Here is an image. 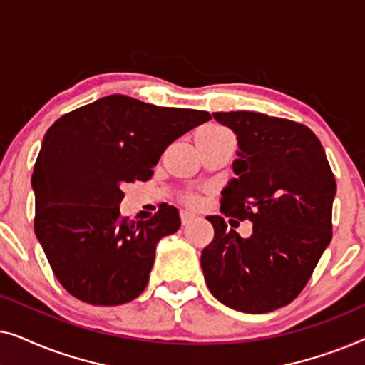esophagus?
<instances>
[{
  "label": "esophagus",
  "instance_id": "obj_1",
  "mask_svg": "<svg viewBox=\"0 0 365 365\" xmlns=\"http://www.w3.org/2000/svg\"><path fill=\"white\" fill-rule=\"evenodd\" d=\"M194 219H196V214L191 212V211H181V224L182 226H186V224L192 222Z\"/></svg>",
  "mask_w": 365,
  "mask_h": 365
}]
</instances>
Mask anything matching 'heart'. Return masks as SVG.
Wrapping results in <instances>:
<instances>
[{"label":"heart","mask_w":365,"mask_h":365,"mask_svg":"<svg viewBox=\"0 0 365 365\" xmlns=\"http://www.w3.org/2000/svg\"><path fill=\"white\" fill-rule=\"evenodd\" d=\"M227 131L224 128H219V126H206L202 128L201 131H199L197 134L199 136H207V138H214V136H221V134H226ZM184 201H186L187 204H196L197 202V196L196 194H186L184 196Z\"/></svg>","instance_id":"b5f03b06"}]
</instances>
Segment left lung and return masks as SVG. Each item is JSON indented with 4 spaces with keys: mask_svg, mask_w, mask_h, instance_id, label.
Listing matches in <instances>:
<instances>
[{
    "mask_svg": "<svg viewBox=\"0 0 365 365\" xmlns=\"http://www.w3.org/2000/svg\"><path fill=\"white\" fill-rule=\"evenodd\" d=\"M212 116L237 136L239 159L221 192L224 216H207L214 239L201 254L204 279L224 306L276 311L301 294L331 242L336 179L304 124L252 111ZM224 217L251 220L253 234L241 238Z\"/></svg>",
    "mask_w": 365,
    "mask_h": 365,
    "instance_id": "8db88e82",
    "label": "left lung"
}]
</instances>
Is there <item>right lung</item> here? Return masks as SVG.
Here are the masks:
<instances>
[{
    "instance_id": "obj_1",
    "label": "right lung",
    "mask_w": 365,
    "mask_h": 365,
    "mask_svg": "<svg viewBox=\"0 0 365 365\" xmlns=\"http://www.w3.org/2000/svg\"><path fill=\"white\" fill-rule=\"evenodd\" d=\"M211 119L111 94L64 114L34 163V232L54 276L79 301L119 306L148 286L159 239L181 226L161 204L148 221L121 217L128 182L148 181L169 144Z\"/></svg>"
}]
</instances>
